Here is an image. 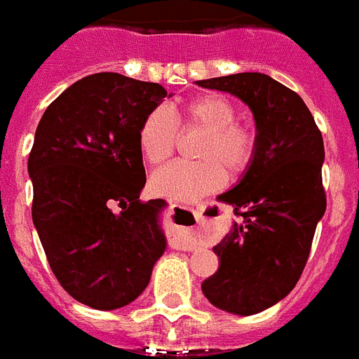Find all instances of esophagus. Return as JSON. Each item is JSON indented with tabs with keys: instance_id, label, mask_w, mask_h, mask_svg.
<instances>
[{
	"instance_id": "esophagus-1",
	"label": "esophagus",
	"mask_w": 359,
	"mask_h": 359,
	"mask_svg": "<svg viewBox=\"0 0 359 359\" xmlns=\"http://www.w3.org/2000/svg\"><path fill=\"white\" fill-rule=\"evenodd\" d=\"M170 214L173 215L175 219H191V223H195L197 230L195 232H189L186 236H175L173 240H171V247L173 249H180V250H194L201 245V241H203V229L208 226V212H206V206H199V208H186V206L180 205H171L170 206Z\"/></svg>"
}]
</instances>
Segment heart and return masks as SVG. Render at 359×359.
<instances>
[{
  "label": "heart",
  "mask_w": 359,
  "mask_h": 359,
  "mask_svg": "<svg viewBox=\"0 0 359 359\" xmlns=\"http://www.w3.org/2000/svg\"><path fill=\"white\" fill-rule=\"evenodd\" d=\"M189 125L208 130L199 156L205 162H171L151 177L154 194L173 201L194 203L221 189L226 182V165L232 173L249 168L256 153L255 133L236 121L238 112L229 99L221 95H199L182 107ZM138 145L151 165L170 158L177 145V121L168 110L154 109L140 127Z\"/></svg>",
  "instance_id": "obj_1"
}]
</instances>
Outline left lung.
<instances>
[{
  "label": "left lung",
  "instance_id": "8db88e82",
  "mask_svg": "<svg viewBox=\"0 0 359 359\" xmlns=\"http://www.w3.org/2000/svg\"><path fill=\"white\" fill-rule=\"evenodd\" d=\"M241 99L256 123V153L238 184L219 195L243 217L214 247L219 269L201 285L223 311L255 316L299 282L326 210L325 145L302 97L265 74L197 81Z\"/></svg>",
  "mask_w": 359,
  "mask_h": 359
}]
</instances>
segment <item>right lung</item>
<instances>
[{
    "mask_svg": "<svg viewBox=\"0 0 359 359\" xmlns=\"http://www.w3.org/2000/svg\"><path fill=\"white\" fill-rule=\"evenodd\" d=\"M170 95L158 83L88 75L49 104L34 133V229L60 285L95 310L138 299L168 247L160 221L168 203L140 201L138 133Z\"/></svg>",
    "mask_w": 359,
    "mask_h": 359,
    "instance_id": "obj_1",
    "label": "right lung"
}]
</instances>
